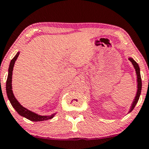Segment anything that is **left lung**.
<instances>
[{
  "instance_id": "obj_1",
  "label": "left lung",
  "mask_w": 149,
  "mask_h": 149,
  "mask_svg": "<svg viewBox=\"0 0 149 149\" xmlns=\"http://www.w3.org/2000/svg\"><path fill=\"white\" fill-rule=\"evenodd\" d=\"M129 60H130V62H132V65H133L134 67H135V71H136V73H137V95H136L135 99H134L133 103H132V104L131 108H130V111H129V112H130L132 110H133L134 107H135L136 104H137L138 101H139V96H140L141 91V75H140V70H139V65H138V64L132 58H129Z\"/></svg>"
}]
</instances>
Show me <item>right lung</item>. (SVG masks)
I'll list each match as a JSON object with an SVG mask.
<instances>
[{"label":"right lung","instance_id":"right-lung-1","mask_svg":"<svg viewBox=\"0 0 149 149\" xmlns=\"http://www.w3.org/2000/svg\"><path fill=\"white\" fill-rule=\"evenodd\" d=\"M19 53L18 52L17 55L14 56V57L11 60L10 64V67L8 69V79L6 81V92L8 97L10 100V103L12 104V107L15 109V110L20 114L21 116L26 119L30 120L33 121H46V120L51 119L53 116H55V114H52L51 116H40L38 114L34 113L31 111L27 110L26 108L23 107L21 104L18 102V101L14 97L13 92L12 89V71H13V67L15 63V61L17 60L18 56H19Z\"/></svg>","mask_w":149,"mask_h":149}]
</instances>
